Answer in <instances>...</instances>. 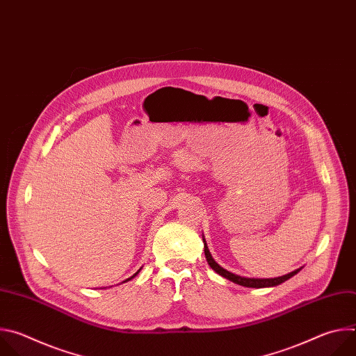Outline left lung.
Masks as SVG:
<instances>
[{
    "instance_id": "8db88e82",
    "label": "left lung",
    "mask_w": 356,
    "mask_h": 356,
    "mask_svg": "<svg viewBox=\"0 0 356 356\" xmlns=\"http://www.w3.org/2000/svg\"><path fill=\"white\" fill-rule=\"evenodd\" d=\"M202 242H204L206 259H207L209 265L211 266V269H213L214 272H217L220 276H222V277H225V279H228V280H231V282H234V283H236V284H239V286H243V287H253V289L275 287V286H279V284H282L283 282L289 280L290 277H293L294 275H297V273L301 270V268H298V269H296V270H293V272H290V273H287V275H283V276H280V277H273V279L243 277V276H239V275H235V273L228 272L227 269L221 268V266L214 261V258L211 257V253H210V250H209V246H207V242H206V239H204V235H202Z\"/></svg>"
}]
</instances>
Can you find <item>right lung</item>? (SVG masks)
<instances>
[{
    "label": "right lung",
    "mask_w": 356,
    "mask_h": 356,
    "mask_svg": "<svg viewBox=\"0 0 356 356\" xmlns=\"http://www.w3.org/2000/svg\"><path fill=\"white\" fill-rule=\"evenodd\" d=\"M140 270H142V268H140V269H139V270H138V272H136V273H134V275H132V276H131V277H128V279H127V280H124V282H128V280H131V279H134V277H135V276H136V275H138V273H139V272H140Z\"/></svg>",
    "instance_id": "add662e5"
}]
</instances>
